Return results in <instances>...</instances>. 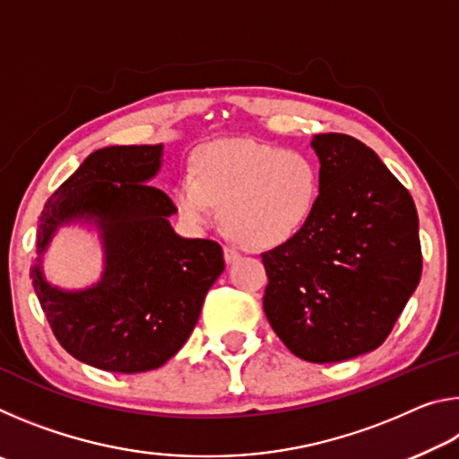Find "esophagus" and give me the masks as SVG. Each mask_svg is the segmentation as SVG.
I'll return each mask as SVG.
<instances>
[{
  "instance_id": "1",
  "label": "esophagus",
  "mask_w": 459,
  "mask_h": 459,
  "mask_svg": "<svg viewBox=\"0 0 459 459\" xmlns=\"http://www.w3.org/2000/svg\"><path fill=\"white\" fill-rule=\"evenodd\" d=\"M238 257H240V253L237 251L235 247H230V245L224 247V261H227L229 265H230V263H235Z\"/></svg>"
}]
</instances>
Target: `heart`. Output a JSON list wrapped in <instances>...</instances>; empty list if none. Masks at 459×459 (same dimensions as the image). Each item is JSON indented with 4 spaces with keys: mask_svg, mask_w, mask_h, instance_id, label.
Wrapping results in <instances>:
<instances>
[{
    "mask_svg": "<svg viewBox=\"0 0 459 459\" xmlns=\"http://www.w3.org/2000/svg\"><path fill=\"white\" fill-rule=\"evenodd\" d=\"M322 194L314 155L255 142H216L194 155L192 174L176 186L182 219L204 229L221 206L230 235L271 248L291 240L312 219Z\"/></svg>",
    "mask_w": 459,
    "mask_h": 459,
    "instance_id": "obj_1",
    "label": "heart"
}]
</instances>
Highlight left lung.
<instances>
[{
    "mask_svg": "<svg viewBox=\"0 0 459 459\" xmlns=\"http://www.w3.org/2000/svg\"><path fill=\"white\" fill-rule=\"evenodd\" d=\"M312 147L320 202L298 235L261 255L263 309L295 356L324 364L383 344L423 259L415 202L378 155L344 134L314 135Z\"/></svg>",
    "mask_w": 459,
    "mask_h": 459,
    "instance_id": "1",
    "label": "left lung"
}]
</instances>
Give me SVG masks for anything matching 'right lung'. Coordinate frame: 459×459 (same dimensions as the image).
<instances>
[{
    "instance_id": "1",
    "label": "right lung",
    "mask_w": 459,
    "mask_h": 459,
    "mask_svg": "<svg viewBox=\"0 0 459 459\" xmlns=\"http://www.w3.org/2000/svg\"><path fill=\"white\" fill-rule=\"evenodd\" d=\"M164 145H111L92 152L52 194L40 214L32 283L54 336L76 360L100 370L145 372L180 351L208 290L224 269L222 247L176 235L178 212L158 174ZM95 221L106 248L101 281L81 292L52 288L39 257L53 232Z\"/></svg>"
}]
</instances>
